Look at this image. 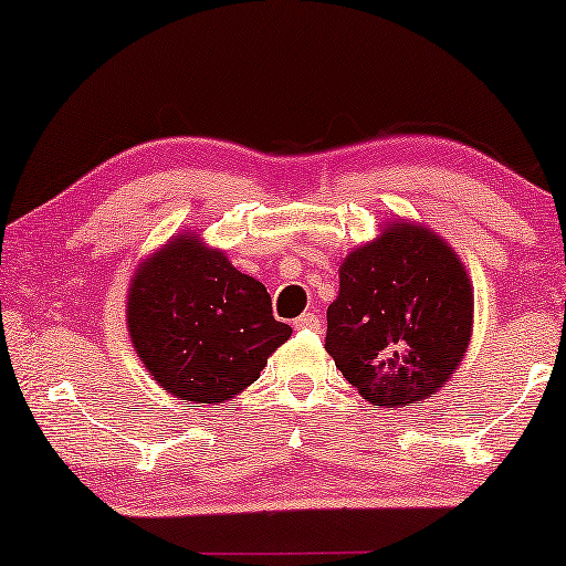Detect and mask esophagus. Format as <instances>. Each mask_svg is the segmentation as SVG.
I'll return each mask as SVG.
<instances>
[{
    "instance_id": "obj_1",
    "label": "esophagus",
    "mask_w": 566,
    "mask_h": 566,
    "mask_svg": "<svg viewBox=\"0 0 566 566\" xmlns=\"http://www.w3.org/2000/svg\"><path fill=\"white\" fill-rule=\"evenodd\" d=\"M293 327L296 329H319V316L316 314H301L296 322H293Z\"/></svg>"
}]
</instances>
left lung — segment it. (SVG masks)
I'll use <instances>...</instances> for the list:
<instances>
[{"label": "left lung", "instance_id": "left-lung-1", "mask_svg": "<svg viewBox=\"0 0 566 566\" xmlns=\"http://www.w3.org/2000/svg\"><path fill=\"white\" fill-rule=\"evenodd\" d=\"M471 316V283L451 247L422 227L391 223L339 268L327 353L370 405H420L461 363Z\"/></svg>", "mask_w": 566, "mask_h": 566}]
</instances>
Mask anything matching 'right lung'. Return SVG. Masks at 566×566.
<instances>
[{
	"label": "right lung",
	"mask_w": 566,
	"mask_h": 566,
	"mask_svg": "<svg viewBox=\"0 0 566 566\" xmlns=\"http://www.w3.org/2000/svg\"><path fill=\"white\" fill-rule=\"evenodd\" d=\"M128 332L161 389L196 405L227 401L258 381L270 353L291 337L265 285L196 237L175 239L138 268Z\"/></svg>",
	"instance_id": "1"
}]
</instances>
